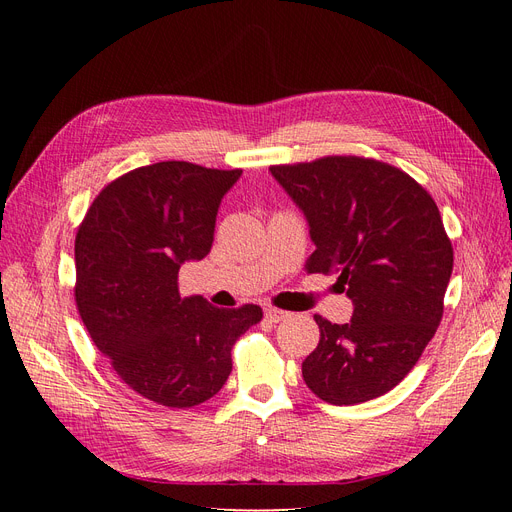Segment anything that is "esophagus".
Here are the masks:
<instances>
[{"label": "esophagus", "instance_id": "esophagus-1", "mask_svg": "<svg viewBox=\"0 0 512 512\" xmlns=\"http://www.w3.org/2000/svg\"><path fill=\"white\" fill-rule=\"evenodd\" d=\"M265 316H267L271 322H282V320L288 318V312H282V309H277V307H267V309H265Z\"/></svg>", "mask_w": 512, "mask_h": 512}]
</instances>
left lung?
Wrapping results in <instances>:
<instances>
[{
	"label": "left lung",
	"instance_id": "left-lung-1",
	"mask_svg": "<svg viewBox=\"0 0 512 512\" xmlns=\"http://www.w3.org/2000/svg\"><path fill=\"white\" fill-rule=\"evenodd\" d=\"M309 226L307 273H337L354 312L333 324L314 316L316 350L303 380L322 401L354 406L389 393L431 342L453 273L433 198L404 170L378 160L329 156L271 166Z\"/></svg>",
	"mask_w": 512,
	"mask_h": 512
}]
</instances>
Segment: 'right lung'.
I'll return each instance as SVG.
<instances>
[{"label":"right lung","mask_w":512,"mask_h":512,"mask_svg":"<svg viewBox=\"0 0 512 512\" xmlns=\"http://www.w3.org/2000/svg\"><path fill=\"white\" fill-rule=\"evenodd\" d=\"M241 173L175 160L134 168L96 196L76 232L81 320L117 376L160 406L192 408L218 393L232 346L262 318L258 305L181 299L177 286L181 265L211 252L220 203Z\"/></svg>","instance_id":"right-lung-1"}]
</instances>
